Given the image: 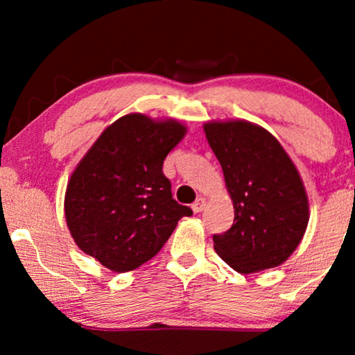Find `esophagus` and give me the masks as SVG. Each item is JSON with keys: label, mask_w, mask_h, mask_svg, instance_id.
I'll list each match as a JSON object with an SVG mask.
<instances>
[{"label": "esophagus", "mask_w": 355, "mask_h": 355, "mask_svg": "<svg viewBox=\"0 0 355 355\" xmlns=\"http://www.w3.org/2000/svg\"><path fill=\"white\" fill-rule=\"evenodd\" d=\"M205 205H207V202H205V198H197L196 202L192 203V210H193V213H200L203 208H205Z\"/></svg>", "instance_id": "1"}]
</instances>
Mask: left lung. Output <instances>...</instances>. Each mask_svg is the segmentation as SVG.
Segmentation results:
<instances>
[{
  "mask_svg": "<svg viewBox=\"0 0 355 355\" xmlns=\"http://www.w3.org/2000/svg\"><path fill=\"white\" fill-rule=\"evenodd\" d=\"M203 130L234 205L231 230L213 236L216 254L242 275L284 263L310 218L307 192L293 159L273 134L249 121H208Z\"/></svg>",
  "mask_w": 355,
  "mask_h": 355,
  "instance_id": "1",
  "label": "left lung"
}]
</instances>
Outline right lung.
<instances>
[{"mask_svg":"<svg viewBox=\"0 0 355 355\" xmlns=\"http://www.w3.org/2000/svg\"><path fill=\"white\" fill-rule=\"evenodd\" d=\"M187 134L176 119L130 113L110 124L71 174L64 215L72 239L105 268L124 273L162 250L189 207L173 198L166 155Z\"/></svg>","mask_w":355,"mask_h":355,"instance_id":"obj_1","label":"right lung"}]
</instances>
